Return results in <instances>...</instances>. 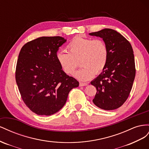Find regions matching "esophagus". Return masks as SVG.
<instances>
[{"label":"esophagus","instance_id":"esophagus-1","mask_svg":"<svg viewBox=\"0 0 149 149\" xmlns=\"http://www.w3.org/2000/svg\"><path fill=\"white\" fill-rule=\"evenodd\" d=\"M88 85V83H84V82H80L79 86L80 87H84V86H86Z\"/></svg>","mask_w":149,"mask_h":149}]
</instances>
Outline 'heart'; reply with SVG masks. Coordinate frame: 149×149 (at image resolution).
Segmentation results:
<instances>
[{
  "instance_id": "b5f03b06",
  "label": "heart",
  "mask_w": 149,
  "mask_h": 149,
  "mask_svg": "<svg viewBox=\"0 0 149 149\" xmlns=\"http://www.w3.org/2000/svg\"><path fill=\"white\" fill-rule=\"evenodd\" d=\"M68 53L58 52L57 60L64 73L73 75L79 66L83 67L75 74L81 81L91 79L100 74L107 64L109 52L105 42L100 39H92L75 36L67 46Z\"/></svg>"
}]
</instances>
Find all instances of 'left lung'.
<instances>
[{"instance_id":"left-lung-1","label":"left lung","mask_w":149,"mask_h":149,"mask_svg":"<svg viewBox=\"0 0 149 149\" xmlns=\"http://www.w3.org/2000/svg\"><path fill=\"white\" fill-rule=\"evenodd\" d=\"M89 35L102 38L109 52L105 69L91 82L97 89L93 102L102 109H116L129 97L135 79L132 47L124 36L113 29H104Z\"/></svg>"}]
</instances>
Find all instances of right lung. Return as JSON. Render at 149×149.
Here are the masks:
<instances>
[{
  "mask_svg": "<svg viewBox=\"0 0 149 149\" xmlns=\"http://www.w3.org/2000/svg\"><path fill=\"white\" fill-rule=\"evenodd\" d=\"M66 42L59 36L41 37L21 49L15 80L21 97L29 109L39 116H51L65 105L77 80L63 72L57 60L59 47Z\"/></svg>",
  "mask_w": 149,
  "mask_h": 149,
  "instance_id": "obj_1",
  "label": "right lung"
}]
</instances>
